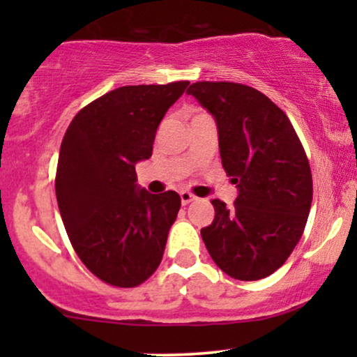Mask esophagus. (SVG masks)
Returning a JSON list of instances; mask_svg holds the SVG:
<instances>
[{"mask_svg":"<svg viewBox=\"0 0 357 357\" xmlns=\"http://www.w3.org/2000/svg\"><path fill=\"white\" fill-rule=\"evenodd\" d=\"M179 196H181V203L184 204V206H186V204H190L191 202H195V199H196V196L191 195L190 191H181V192H179Z\"/></svg>","mask_w":357,"mask_h":357,"instance_id":"34e87169","label":"esophagus"}]
</instances>
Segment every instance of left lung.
<instances>
[{
	"mask_svg": "<svg viewBox=\"0 0 357 357\" xmlns=\"http://www.w3.org/2000/svg\"><path fill=\"white\" fill-rule=\"evenodd\" d=\"M186 93L215 117L221 165L238 188L233 206L213 199L202 228L213 261L236 280H260L285 264L304 233L312 174L294 126L267 96L233 82H196Z\"/></svg>",
	"mask_w": 357,
	"mask_h": 357,
	"instance_id": "obj_1",
	"label": "left lung"
}]
</instances>
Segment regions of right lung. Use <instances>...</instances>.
<instances>
[{"label": "right lung", "mask_w": 357, "mask_h": 357, "mask_svg": "<svg viewBox=\"0 0 357 357\" xmlns=\"http://www.w3.org/2000/svg\"><path fill=\"white\" fill-rule=\"evenodd\" d=\"M190 82L126 85L73 117L60 146L55 191L73 250L96 277L137 287L159 267L181 198L137 186L159 122Z\"/></svg>", "instance_id": "right-lung-1"}]
</instances>
